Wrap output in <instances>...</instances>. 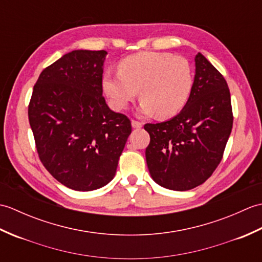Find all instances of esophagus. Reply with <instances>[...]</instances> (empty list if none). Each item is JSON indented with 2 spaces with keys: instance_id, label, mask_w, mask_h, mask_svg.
I'll use <instances>...</instances> for the list:
<instances>
[{
  "instance_id": "obj_1",
  "label": "esophagus",
  "mask_w": 262,
  "mask_h": 262,
  "mask_svg": "<svg viewBox=\"0 0 262 262\" xmlns=\"http://www.w3.org/2000/svg\"><path fill=\"white\" fill-rule=\"evenodd\" d=\"M143 124L140 121H136V120H132V127L135 128V129H138V128H142Z\"/></svg>"
}]
</instances>
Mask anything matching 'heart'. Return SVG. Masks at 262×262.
Instances as JSON below:
<instances>
[{
	"label": "heart",
	"mask_w": 262,
	"mask_h": 262,
	"mask_svg": "<svg viewBox=\"0 0 262 262\" xmlns=\"http://www.w3.org/2000/svg\"><path fill=\"white\" fill-rule=\"evenodd\" d=\"M118 72H105L103 91L115 110L127 108L140 90L138 113L159 117L177 115L191 94L193 74L190 63L169 53L143 52L125 58Z\"/></svg>",
	"instance_id": "heart-1"
}]
</instances>
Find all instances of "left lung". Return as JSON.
I'll return each instance as SVG.
<instances>
[{"label":"left lung","instance_id":"8db88e82","mask_svg":"<svg viewBox=\"0 0 262 262\" xmlns=\"http://www.w3.org/2000/svg\"><path fill=\"white\" fill-rule=\"evenodd\" d=\"M194 79L186 105L173 118L144 126L151 141L145 157L161 187L186 191L202 185L220 164L233 116L227 83L203 54L194 57Z\"/></svg>","mask_w":262,"mask_h":262}]
</instances>
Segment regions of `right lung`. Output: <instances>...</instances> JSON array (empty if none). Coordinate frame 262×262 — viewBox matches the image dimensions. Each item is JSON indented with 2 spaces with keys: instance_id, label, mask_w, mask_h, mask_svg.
<instances>
[{
  "instance_id": "obj_1",
  "label": "right lung",
  "mask_w": 262,
  "mask_h": 262,
  "mask_svg": "<svg viewBox=\"0 0 262 262\" xmlns=\"http://www.w3.org/2000/svg\"><path fill=\"white\" fill-rule=\"evenodd\" d=\"M105 51L77 49L43 70L28 109L39 159L55 179L91 191L114 179L130 120L102 97Z\"/></svg>"
}]
</instances>
